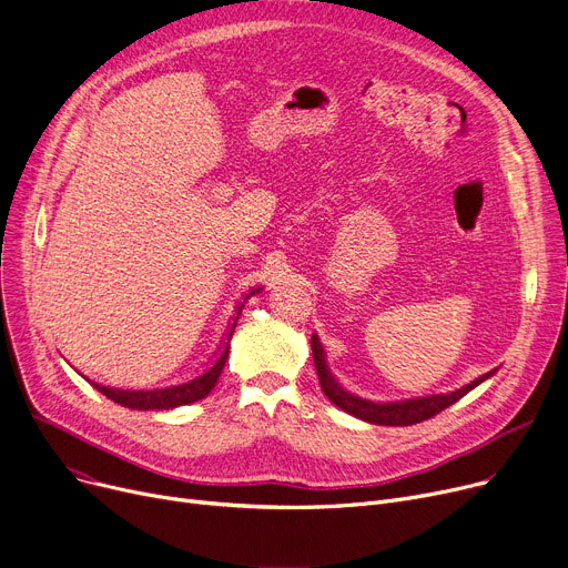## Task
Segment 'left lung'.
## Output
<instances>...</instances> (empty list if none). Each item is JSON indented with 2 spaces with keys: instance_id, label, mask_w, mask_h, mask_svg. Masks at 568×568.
I'll return each instance as SVG.
<instances>
[{
  "instance_id": "1",
  "label": "left lung",
  "mask_w": 568,
  "mask_h": 568,
  "mask_svg": "<svg viewBox=\"0 0 568 568\" xmlns=\"http://www.w3.org/2000/svg\"><path fill=\"white\" fill-rule=\"evenodd\" d=\"M311 343H313L315 369H317L320 386H322L324 395H326L337 408H343V410L356 415V418H361V420H365V423H372V425L408 427V425H415V423L429 420V418H434L436 413H440V410H445L447 406L459 402L466 393H470L475 386H479L484 379H488V376L494 374V372H488V374L479 376V379H475L473 384L464 386L462 390L447 393V395H429V397H415V399H404V402L376 404V402H367V399H361V397H356V395H349V393H345L343 388H339V386L333 382L331 372L326 369L324 349H322V345H320L317 335L311 337Z\"/></svg>"
}]
</instances>
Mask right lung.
I'll return each instance as SVG.
<instances>
[{"label": "right lung", "mask_w": 568, "mask_h": 568, "mask_svg": "<svg viewBox=\"0 0 568 568\" xmlns=\"http://www.w3.org/2000/svg\"><path fill=\"white\" fill-rule=\"evenodd\" d=\"M255 292L257 290H253L251 294H255ZM251 294H246V298ZM242 308H244V304L237 308V317L233 320V326H231V333H229V343H231L233 331L237 326ZM229 343L223 345L221 356L216 358V363L207 372H203L201 376H196V379L186 382V384H180V386L158 388V390H119V388H106V386H100V384H93V386L104 397H109L111 402H116V404H121L125 408H136V410H158V408H175V406H182V404H192V402H199V399L207 397V393L219 382L221 369L225 365V358H229Z\"/></svg>", "instance_id": "right-lung-1"}]
</instances>
